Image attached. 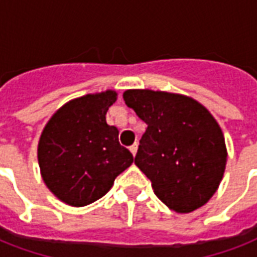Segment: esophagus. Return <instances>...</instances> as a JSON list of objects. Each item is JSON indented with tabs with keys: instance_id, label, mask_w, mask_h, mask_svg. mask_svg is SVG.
Masks as SVG:
<instances>
[{
	"instance_id": "obj_1",
	"label": "esophagus",
	"mask_w": 257,
	"mask_h": 257,
	"mask_svg": "<svg viewBox=\"0 0 257 257\" xmlns=\"http://www.w3.org/2000/svg\"><path fill=\"white\" fill-rule=\"evenodd\" d=\"M137 148H139V144H137V143H135V144L131 145V147H129V151H131V152H132L133 156H136Z\"/></svg>"
}]
</instances>
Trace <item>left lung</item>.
Listing matches in <instances>:
<instances>
[{
	"instance_id": "obj_1",
	"label": "left lung",
	"mask_w": 257,
	"mask_h": 257,
	"mask_svg": "<svg viewBox=\"0 0 257 257\" xmlns=\"http://www.w3.org/2000/svg\"><path fill=\"white\" fill-rule=\"evenodd\" d=\"M125 104L148 125L135 164L172 211L189 213L217 191L227 164L221 128L191 97L149 89L125 90Z\"/></svg>"
}]
</instances>
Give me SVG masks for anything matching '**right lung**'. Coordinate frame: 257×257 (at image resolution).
I'll list each match as a JSON object with an SVG mask.
<instances>
[{"label":"right lung","instance_id":"obj_1","mask_svg":"<svg viewBox=\"0 0 257 257\" xmlns=\"http://www.w3.org/2000/svg\"><path fill=\"white\" fill-rule=\"evenodd\" d=\"M117 100L114 90L86 94L54 113L38 143V164L46 187L72 207L96 201L133 163L105 114Z\"/></svg>","mask_w":257,"mask_h":257}]
</instances>
